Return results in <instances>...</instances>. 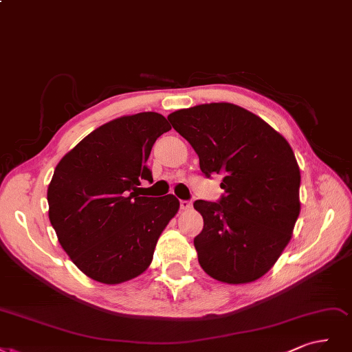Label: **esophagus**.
I'll list each match as a JSON object with an SVG mask.
<instances>
[{"instance_id":"34e87169","label":"esophagus","mask_w":352,"mask_h":352,"mask_svg":"<svg viewBox=\"0 0 352 352\" xmlns=\"http://www.w3.org/2000/svg\"><path fill=\"white\" fill-rule=\"evenodd\" d=\"M179 208H181V210H190L191 209V203L188 200H181L179 201Z\"/></svg>"}]
</instances>
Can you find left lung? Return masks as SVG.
<instances>
[{
    "label": "left lung",
    "mask_w": 352,
    "mask_h": 352,
    "mask_svg": "<svg viewBox=\"0 0 352 352\" xmlns=\"http://www.w3.org/2000/svg\"><path fill=\"white\" fill-rule=\"evenodd\" d=\"M199 155L201 173L222 174L219 203L196 200L203 231L199 263L223 283H248L274 267L300 214V168L287 139L253 112L228 102L168 116Z\"/></svg>",
    "instance_id": "left-lung-1"
}]
</instances>
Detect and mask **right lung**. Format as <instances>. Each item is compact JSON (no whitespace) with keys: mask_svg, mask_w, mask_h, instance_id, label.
<instances>
[{"mask_svg":"<svg viewBox=\"0 0 352 352\" xmlns=\"http://www.w3.org/2000/svg\"><path fill=\"white\" fill-rule=\"evenodd\" d=\"M169 130L157 112L122 116L87 134L55 166L50 221L64 252L90 279L117 285L151 266L179 200L140 197L138 186L153 181L146 162Z\"/></svg>","mask_w":352,"mask_h":352,"instance_id":"1","label":"right lung"}]
</instances>
